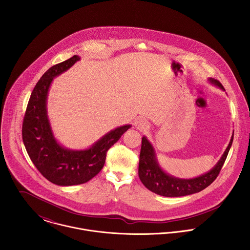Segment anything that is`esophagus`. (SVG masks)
Instances as JSON below:
<instances>
[{
  "label": "esophagus",
  "instance_id": "1",
  "mask_svg": "<svg viewBox=\"0 0 250 250\" xmlns=\"http://www.w3.org/2000/svg\"><path fill=\"white\" fill-rule=\"evenodd\" d=\"M135 127H136L138 130H142V131H145V130H147V129L149 128L148 123L146 122V120H144L143 118L136 121Z\"/></svg>",
  "mask_w": 250,
  "mask_h": 250
}]
</instances>
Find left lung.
<instances>
[{
	"instance_id": "8db88e82",
	"label": "left lung",
	"mask_w": 250,
	"mask_h": 250,
	"mask_svg": "<svg viewBox=\"0 0 250 250\" xmlns=\"http://www.w3.org/2000/svg\"><path fill=\"white\" fill-rule=\"evenodd\" d=\"M208 81L218 88L224 90V87L218 81L212 78H209ZM233 138L234 132L227 148L211 170L194 178L182 179L167 173L161 167L152 143L143 136L140 154L139 177L149 190L162 196L178 197L199 192L211 185L217 177L231 148Z\"/></svg>"
}]
</instances>
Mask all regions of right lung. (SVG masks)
<instances>
[{
	"mask_svg": "<svg viewBox=\"0 0 250 250\" xmlns=\"http://www.w3.org/2000/svg\"><path fill=\"white\" fill-rule=\"evenodd\" d=\"M80 60L75 55L43 74L32 92L23 121V143L32 162L45 178L58 186L81 185L96 176L105 165L107 150L132 127H117L86 149L66 148L56 140L48 117V92L53 80Z\"/></svg>",
	"mask_w": 250,
	"mask_h": 250,
	"instance_id": "1",
	"label": "right lung"
}]
</instances>
